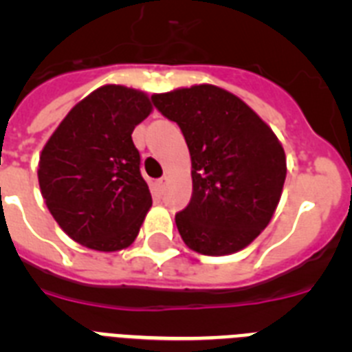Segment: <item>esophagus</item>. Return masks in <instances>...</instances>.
<instances>
[{"instance_id": "1", "label": "esophagus", "mask_w": 352, "mask_h": 352, "mask_svg": "<svg viewBox=\"0 0 352 352\" xmlns=\"http://www.w3.org/2000/svg\"><path fill=\"white\" fill-rule=\"evenodd\" d=\"M166 179L162 178V179H158L157 183H155V190H157V194L158 195H162L164 194V192H166Z\"/></svg>"}]
</instances>
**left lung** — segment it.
<instances>
[{"label": "left lung", "instance_id": "left-lung-1", "mask_svg": "<svg viewBox=\"0 0 352 352\" xmlns=\"http://www.w3.org/2000/svg\"><path fill=\"white\" fill-rule=\"evenodd\" d=\"M185 135L192 199L176 214L188 248L229 256L270 223L284 188L285 153L273 130L241 98L213 84L151 96Z\"/></svg>", "mask_w": 352, "mask_h": 352}]
</instances>
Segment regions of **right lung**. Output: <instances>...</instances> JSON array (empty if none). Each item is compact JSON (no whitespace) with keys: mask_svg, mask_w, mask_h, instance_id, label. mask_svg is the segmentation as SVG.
<instances>
[{"mask_svg":"<svg viewBox=\"0 0 352 352\" xmlns=\"http://www.w3.org/2000/svg\"><path fill=\"white\" fill-rule=\"evenodd\" d=\"M151 111L144 91L105 84L74 105L43 146L42 197L77 243L116 252L138 238L151 194L132 132Z\"/></svg>","mask_w":352,"mask_h":352,"instance_id":"add662e5","label":"right lung"}]
</instances>
